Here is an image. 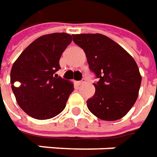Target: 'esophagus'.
<instances>
[{
  "mask_svg": "<svg viewBox=\"0 0 157 157\" xmlns=\"http://www.w3.org/2000/svg\"><path fill=\"white\" fill-rule=\"evenodd\" d=\"M84 83H85V81L84 80H81V81H78V85H82V84H84Z\"/></svg>",
  "mask_w": 157,
  "mask_h": 157,
  "instance_id": "obj_1",
  "label": "esophagus"
}]
</instances>
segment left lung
I'll list each match as a JSON object with an SVG mask.
<instances>
[{"label":"left lung","instance_id":"1","mask_svg":"<svg viewBox=\"0 0 157 157\" xmlns=\"http://www.w3.org/2000/svg\"><path fill=\"white\" fill-rule=\"evenodd\" d=\"M84 50L90 71L99 81L95 93L87 101L91 113L105 121L126 115L139 95L141 75L134 59L115 41L101 34H73Z\"/></svg>","mask_w":157,"mask_h":157}]
</instances>
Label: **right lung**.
Here are the masks:
<instances>
[{"label": "right lung", "instance_id": "obj_1", "mask_svg": "<svg viewBox=\"0 0 157 157\" xmlns=\"http://www.w3.org/2000/svg\"><path fill=\"white\" fill-rule=\"evenodd\" d=\"M72 35L45 34L33 41L13 63L11 84L23 112L35 119L45 120L63 112L73 84L57 77L59 61Z\"/></svg>", "mask_w": 157, "mask_h": 157}]
</instances>
